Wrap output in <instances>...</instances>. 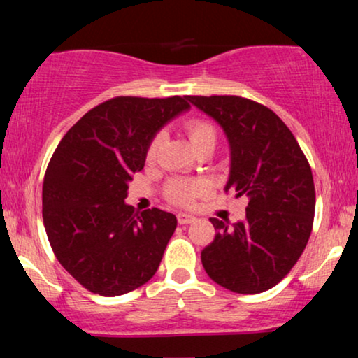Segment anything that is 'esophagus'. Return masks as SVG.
Returning <instances> with one entry per match:
<instances>
[{
    "mask_svg": "<svg viewBox=\"0 0 358 358\" xmlns=\"http://www.w3.org/2000/svg\"><path fill=\"white\" fill-rule=\"evenodd\" d=\"M195 220H197V218H195L194 215H190V213H178V222H179L180 224L194 223Z\"/></svg>",
    "mask_w": 358,
    "mask_h": 358,
    "instance_id": "1",
    "label": "esophagus"
}]
</instances>
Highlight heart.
Segmentation results:
<instances>
[{
  "label": "heart",
  "mask_w": 358,
  "mask_h": 358,
  "mask_svg": "<svg viewBox=\"0 0 358 358\" xmlns=\"http://www.w3.org/2000/svg\"><path fill=\"white\" fill-rule=\"evenodd\" d=\"M184 129L190 140V145H192L195 150L202 148V146L210 145V143L215 145V141H217V129H215L212 122L205 119H190L185 122ZM161 138H163L161 134L153 136V140H151L148 145V150H146V158L148 159L155 158L161 145ZM203 190H205V184L200 182V180L176 178V179H171L169 182L166 184L164 195L173 203L190 205L195 199L199 197V195L203 194Z\"/></svg>",
  "instance_id": "1"
}]
</instances>
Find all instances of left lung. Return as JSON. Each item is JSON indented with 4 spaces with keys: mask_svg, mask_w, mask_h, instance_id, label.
Here are the masks:
<instances>
[{
    "mask_svg": "<svg viewBox=\"0 0 358 358\" xmlns=\"http://www.w3.org/2000/svg\"><path fill=\"white\" fill-rule=\"evenodd\" d=\"M222 127L229 143L224 190L249 203L243 222L210 218L215 239L202 251L213 282L251 295L275 287L310 239L315 182L310 163L290 129L266 106L239 96H187Z\"/></svg>",
    "mask_w": 358,
    "mask_h": 358,
    "instance_id": "obj_1",
    "label": "left lung"
}]
</instances>
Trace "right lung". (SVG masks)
<instances>
[{"label": "right lung", "mask_w": 358, "mask_h": 358, "mask_svg": "<svg viewBox=\"0 0 358 358\" xmlns=\"http://www.w3.org/2000/svg\"><path fill=\"white\" fill-rule=\"evenodd\" d=\"M187 96H120L81 117L58 143L42 187V217L58 262L102 296L138 288L158 271L178 220L125 203L153 136L182 112Z\"/></svg>", "instance_id": "1"}]
</instances>
